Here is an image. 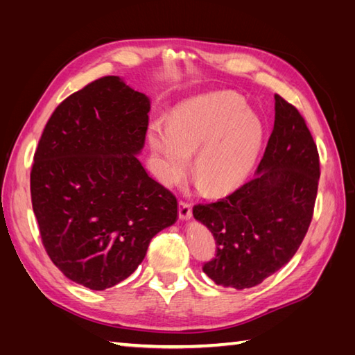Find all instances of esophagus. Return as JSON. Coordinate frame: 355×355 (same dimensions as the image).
Listing matches in <instances>:
<instances>
[{"label": "esophagus", "mask_w": 355, "mask_h": 355, "mask_svg": "<svg viewBox=\"0 0 355 355\" xmlns=\"http://www.w3.org/2000/svg\"><path fill=\"white\" fill-rule=\"evenodd\" d=\"M178 215H180V220L182 221H187L192 218V206L189 202H184V201H180L178 205Z\"/></svg>", "instance_id": "34e87169"}]
</instances>
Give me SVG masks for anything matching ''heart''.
<instances>
[{"mask_svg": "<svg viewBox=\"0 0 355 355\" xmlns=\"http://www.w3.org/2000/svg\"><path fill=\"white\" fill-rule=\"evenodd\" d=\"M155 154V175L164 186L175 184L189 168L207 193H227L244 183L258 158L263 128L235 93H210L180 103L168 123L148 128Z\"/></svg>", "mask_w": 355, "mask_h": 355, "instance_id": "heart-1", "label": "heart"}]
</instances>
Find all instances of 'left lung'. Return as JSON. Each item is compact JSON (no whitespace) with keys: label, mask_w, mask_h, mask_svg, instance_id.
Masks as SVG:
<instances>
[{"label":"left lung","mask_w":355,"mask_h":355,"mask_svg":"<svg viewBox=\"0 0 355 355\" xmlns=\"http://www.w3.org/2000/svg\"><path fill=\"white\" fill-rule=\"evenodd\" d=\"M320 164L304 117L275 94V126L256 177L193 216L212 232L216 256L202 271L218 285L244 290L288 262L310 227Z\"/></svg>","instance_id":"8db88e82"}]
</instances>
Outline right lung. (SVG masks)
Returning <instances> with one entry per match:
<instances>
[{
	"mask_svg": "<svg viewBox=\"0 0 355 355\" xmlns=\"http://www.w3.org/2000/svg\"><path fill=\"white\" fill-rule=\"evenodd\" d=\"M149 110V97L122 78H101L59 105L35 153L30 191L42 244L89 290L131 276L150 239L178 218L177 198L137 158Z\"/></svg>",
	"mask_w": 355,
	"mask_h": 355,
	"instance_id": "1",
	"label": "right lung"
}]
</instances>
